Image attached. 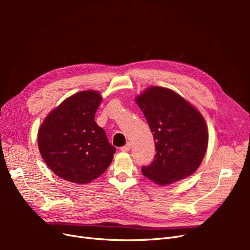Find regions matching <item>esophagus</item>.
I'll list each match as a JSON object with an SVG mask.
<instances>
[{"label":"esophagus","mask_w":250,"mask_h":250,"mask_svg":"<svg viewBox=\"0 0 250 250\" xmlns=\"http://www.w3.org/2000/svg\"><path fill=\"white\" fill-rule=\"evenodd\" d=\"M130 148H131V144H130V143H127L125 146L121 147V150H122V151H125V152H127V151H129V150H130Z\"/></svg>","instance_id":"1"}]
</instances>
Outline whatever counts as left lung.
<instances>
[{"label":"left lung","instance_id":"obj_1","mask_svg":"<svg viewBox=\"0 0 250 250\" xmlns=\"http://www.w3.org/2000/svg\"><path fill=\"white\" fill-rule=\"evenodd\" d=\"M153 134L154 161L142 168L144 176L158 186L183 180L197 170L208 143L201 112L174 90L150 86L135 98Z\"/></svg>","mask_w":250,"mask_h":250}]
</instances>
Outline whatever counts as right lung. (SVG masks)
Here are the masks:
<instances>
[{"label": "right lung", "instance_id": "right-lung-1", "mask_svg": "<svg viewBox=\"0 0 250 250\" xmlns=\"http://www.w3.org/2000/svg\"><path fill=\"white\" fill-rule=\"evenodd\" d=\"M101 101L98 90H82L52 109L40 126L41 155L60 178L85 185L102 175L110 165L116 148L95 122Z\"/></svg>", "mask_w": 250, "mask_h": 250}]
</instances>
